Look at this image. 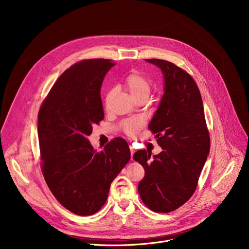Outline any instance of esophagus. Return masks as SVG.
Wrapping results in <instances>:
<instances>
[{
  "label": "esophagus",
  "instance_id": "1",
  "mask_svg": "<svg viewBox=\"0 0 249 249\" xmlns=\"http://www.w3.org/2000/svg\"><path fill=\"white\" fill-rule=\"evenodd\" d=\"M129 149H130V152H131V160H133V155H134V153H135V149L130 145L129 146Z\"/></svg>",
  "mask_w": 249,
  "mask_h": 249
}]
</instances>
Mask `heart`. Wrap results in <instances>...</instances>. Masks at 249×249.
I'll list each match as a JSON object with an SVG mask.
<instances>
[{"instance_id": "heart-1", "label": "heart", "mask_w": 249, "mask_h": 249, "mask_svg": "<svg viewBox=\"0 0 249 249\" xmlns=\"http://www.w3.org/2000/svg\"><path fill=\"white\" fill-rule=\"evenodd\" d=\"M124 86L136 100H147L153 89V83L151 79L137 70H133L130 74L127 75L124 80ZM114 94V88H111L106 91L104 97V103L106 107L108 106ZM145 124L146 120L144 117L137 116L123 120L119 124V127L121 128L122 132L127 136L135 137L140 132V130L145 126Z\"/></svg>"}]
</instances>
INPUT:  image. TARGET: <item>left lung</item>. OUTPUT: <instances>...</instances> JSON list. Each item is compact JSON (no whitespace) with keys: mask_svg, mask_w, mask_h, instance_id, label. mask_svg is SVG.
I'll list each match as a JSON object with an SVG mask.
<instances>
[{"mask_svg":"<svg viewBox=\"0 0 249 249\" xmlns=\"http://www.w3.org/2000/svg\"><path fill=\"white\" fill-rule=\"evenodd\" d=\"M147 61L160 67L164 78V93L149 125L163 151L151 159L146 150H140L133 159L145 169L138 184L142 201L154 212L169 213L195 192L210 152V135L191 75L165 60Z\"/></svg>","mask_w":249,"mask_h":249,"instance_id":"8db88e82","label":"left lung"}]
</instances>
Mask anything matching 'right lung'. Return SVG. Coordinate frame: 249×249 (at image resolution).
Here are the masks:
<instances>
[{
	"label": "right lung",
	"instance_id": "add662e5",
	"mask_svg": "<svg viewBox=\"0 0 249 249\" xmlns=\"http://www.w3.org/2000/svg\"><path fill=\"white\" fill-rule=\"evenodd\" d=\"M115 66L108 59H86L67 69L44 98L38 112L41 170L55 198L70 212L90 216L105 204L110 184L129 161L123 138L100 152L88 140L104 118L100 88Z\"/></svg>",
	"mask_w": 249,
	"mask_h": 249
}]
</instances>
